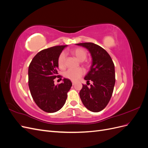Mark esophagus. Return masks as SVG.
<instances>
[{
    "instance_id": "34e87169",
    "label": "esophagus",
    "mask_w": 148,
    "mask_h": 148,
    "mask_svg": "<svg viewBox=\"0 0 148 148\" xmlns=\"http://www.w3.org/2000/svg\"><path fill=\"white\" fill-rule=\"evenodd\" d=\"M75 83H76L75 82H72V84H73V85H75Z\"/></svg>"
}]
</instances>
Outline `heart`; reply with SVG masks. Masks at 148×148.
<instances>
[{
    "instance_id": "heart-1",
    "label": "heart",
    "mask_w": 148,
    "mask_h": 148,
    "mask_svg": "<svg viewBox=\"0 0 148 148\" xmlns=\"http://www.w3.org/2000/svg\"><path fill=\"white\" fill-rule=\"evenodd\" d=\"M71 53L77 58L79 61H84L87 58L88 53L87 52L84 50L83 48L82 47H77L71 50ZM66 54L64 52H61L57 59V64L58 66L60 69H64L65 65V61H66ZM84 74V70L82 68H79L77 69H69L66 70L64 73V77L69 79L71 81H77V80L82 77Z\"/></svg>"
}]
</instances>
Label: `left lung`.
<instances>
[{
	"mask_svg": "<svg viewBox=\"0 0 148 148\" xmlns=\"http://www.w3.org/2000/svg\"><path fill=\"white\" fill-rule=\"evenodd\" d=\"M86 47L92 57L90 70L85 76L87 84H83L79 96L84 106L90 111L98 112L104 109L112 95L115 83V66L105 49L92 42L76 44ZM89 81H92L88 87Z\"/></svg>",
	"mask_w": 148,
	"mask_h": 148,
	"instance_id": "1",
	"label": "left lung"
}]
</instances>
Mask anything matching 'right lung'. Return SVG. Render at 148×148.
<instances>
[{"mask_svg": "<svg viewBox=\"0 0 148 148\" xmlns=\"http://www.w3.org/2000/svg\"><path fill=\"white\" fill-rule=\"evenodd\" d=\"M66 46H57L39 52L28 68V85L31 96L40 109L48 113L59 110L65 104L67 92L72 83L64 78L63 83L54 84L58 75L57 59Z\"/></svg>", "mask_w": 148, "mask_h": 148, "instance_id": "right-lung-1", "label": "right lung"}]
</instances>
